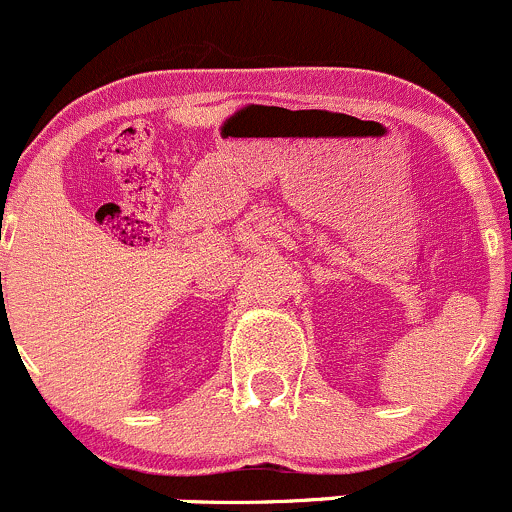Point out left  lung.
Returning a JSON list of instances; mask_svg holds the SVG:
<instances>
[{"label": "left lung", "instance_id": "left-lung-1", "mask_svg": "<svg viewBox=\"0 0 512 512\" xmlns=\"http://www.w3.org/2000/svg\"><path fill=\"white\" fill-rule=\"evenodd\" d=\"M510 276H512V273H510Z\"/></svg>", "mask_w": 512, "mask_h": 512}]
</instances>
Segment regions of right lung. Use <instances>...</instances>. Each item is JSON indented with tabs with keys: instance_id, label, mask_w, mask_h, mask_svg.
<instances>
[{
	"instance_id": "obj_1",
	"label": "right lung",
	"mask_w": 512,
	"mask_h": 512,
	"mask_svg": "<svg viewBox=\"0 0 512 512\" xmlns=\"http://www.w3.org/2000/svg\"><path fill=\"white\" fill-rule=\"evenodd\" d=\"M0 276H2V273H0Z\"/></svg>"
}]
</instances>
